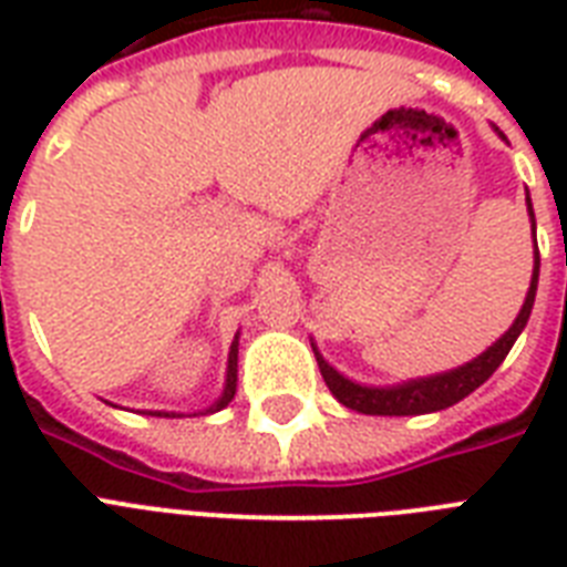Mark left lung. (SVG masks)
Listing matches in <instances>:
<instances>
[{
	"mask_svg": "<svg viewBox=\"0 0 567 567\" xmlns=\"http://www.w3.org/2000/svg\"><path fill=\"white\" fill-rule=\"evenodd\" d=\"M527 212L529 220H533V231H536V214H533V203L527 196ZM536 288H538V247H536V265H533V282H529L527 300L520 306L518 318L506 329V336L497 338L485 353H480L474 362L462 364L456 371L447 373H435V377H423V379H409L403 385H385V388H373V385H359L353 379L341 377V373L332 368V364L318 353L315 347V359H318L320 377L327 382V388L332 391L338 403H344L347 409L362 414H426V412H441L447 405L465 400L471 391L483 385L485 379L492 377L497 368L503 364V359L509 355L512 344L518 341V336L524 332L529 320V311H533V302H536Z\"/></svg>",
	"mask_w": 567,
	"mask_h": 567,
	"instance_id": "8db88e82",
	"label": "left lung"
}]
</instances>
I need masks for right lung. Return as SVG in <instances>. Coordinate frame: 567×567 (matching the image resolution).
<instances>
[{
    "label": "right lung",
    "mask_w": 567,
    "mask_h": 567,
    "mask_svg": "<svg viewBox=\"0 0 567 567\" xmlns=\"http://www.w3.org/2000/svg\"><path fill=\"white\" fill-rule=\"evenodd\" d=\"M235 388H238V336H235V341H231L229 368H226V385H223L220 400H217L212 409H205V412H220V409H226V405L231 403V396H235ZM146 414H155V417H179L176 412H146Z\"/></svg>",
    "instance_id": "add662e5"
}]
</instances>
